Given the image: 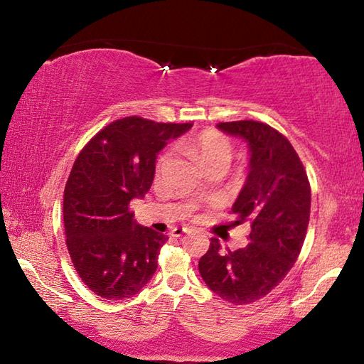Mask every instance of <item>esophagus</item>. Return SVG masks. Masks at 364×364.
I'll use <instances>...</instances> for the list:
<instances>
[{
    "label": "esophagus",
    "mask_w": 364,
    "mask_h": 364,
    "mask_svg": "<svg viewBox=\"0 0 364 364\" xmlns=\"http://www.w3.org/2000/svg\"><path fill=\"white\" fill-rule=\"evenodd\" d=\"M189 231H191V228H188V227H176V228H173L172 231H170V236L180 237V236H183V235L189 233Z\"/></svg>",
    "instance_id": "esophagus-1"
}]
</instances>
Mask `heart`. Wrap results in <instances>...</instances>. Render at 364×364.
<instances>
[{
	"instance_id": "obj_1",
	"label": "heart",
	"mask_w": 364,
	"mask_h": 364,
	"mask_svg": "<svg viewBox=\"0 0 364 364\" xmlns=\"http://www.w3.org/2000/svg\"><path fill=\"white\" fill-rule=\"evenodd\" d=\"M181 146L192 159H196L203 167L211 164V162H227L228 164L231 159L230 141L225 136L213 129L203 131V133L188 139L181 144ZM167 159L168 154H162L158 161V170L162 168Z\"/></svg>"
}]
</instances>
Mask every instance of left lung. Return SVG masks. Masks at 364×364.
Segmentation results:
<instances>
[{"instance_id":"1","label":"left lung","mask_w":364,"mask_h":364,"mask_svg":"<svg viewBox=\"0 0 364 364\" xmlns=\"http://www.w3.org/2000/svg\"><path fill=\"white\" fill-rule=\"evenodd\" d=\"M218 128L241 137L249 149V173L231 211L233 225L250 222V242L223 252L213 237L198 270L220 299L247 305L282 283L297 261L310 222L311 189L299 154L272 127L239 120L218 123Z\"/></svg>"}]
</instances>
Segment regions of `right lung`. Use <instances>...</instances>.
<instances>
[{"instance_id":"obj_1","label":"right lung","mask_w":364,"mask_h":364,"mask_svg":"<svg viewBox=\"0 0 364 364\" xmlns=\"http://www.w3.org/2000/svg\"><path fill=\"white\" fill-rule=\"evenodd\" d=\"M191 127L125 117L92 137L76 158L64 191L67 249L97 296L133 297L156 272L167 236L139 225L128 206L149 192L158 153Z\"/></svg>"}]
</instances>
